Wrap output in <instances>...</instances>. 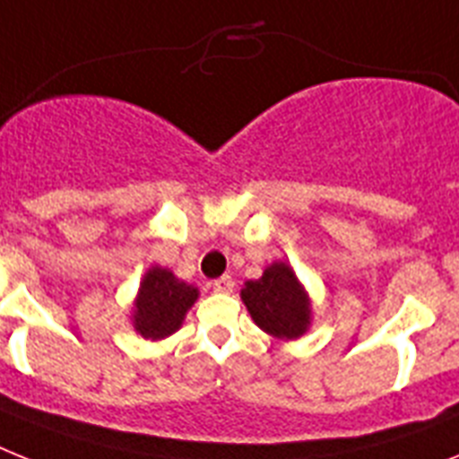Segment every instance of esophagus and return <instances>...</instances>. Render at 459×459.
Segmentation results:
<instances>
[{
    "mask_svg": "<svg viewBox=\"0 0 459 459\" xmlns=\"http://www.w3.org/2000/svg\"><path fill=\"white\" fill-rule=\"evenodd\" d=\"M213 290H215V293H232V290H234V279L230 274L221 276V279H215V281H213Z\"/></svg>",
    "mask_w": 459,
    "mask_h": 459,
    "instance_id": "esophagus-1",
    "label": "esophagus"
}]
</instances>
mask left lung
Returning a JSON list of instances; mask_svg holds the SVG:
<instances>
[{"mask_svg":"<svg viewBox=\"0 0 459 459\" xmlns=\"http://www.w3.org/2000/svg\"><path fill=\"white\" fill-rule=\"evenodd\" d=\"M253 321L274 338H300L309 324V300L286 263L270 264L257 281L241 290Z\"/></svg>","mask_w":459,"mask_h":459,"instance_id":"obj_1","label":"left lung"}]
</instances>
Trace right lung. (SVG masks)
<instances>
[{"label": "right lung", "instance_id": "right-lung-1", "mask_svg": "<svg viewBox=\"0 0 459 459\" xmlns=\"http://www.w3.org/2000/svg\"><path fill=\"white\" fill-rule=\"evenodd\" d=\"M196 289L178 281L169 270L154 267L140 283V295L135 302V331L143 338H166L183 324L185 314L196 300Z\"/></svg>", "mask_w": 459, "mask_h": 459}]
</instances>
